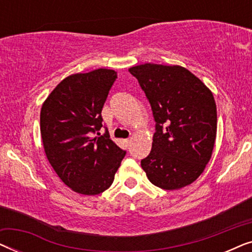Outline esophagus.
I'll return each instance as SVG.
<instances>
[{"label": "esophagus", "mask_w": 252, "mask_h": 252, "mask_svg": "<svg viewBox=\"0 0 252 252\" xmlns=\"http://www.w3.org/2000/svg\"><path fill=\"white\" fill-rule=\"evenodd\" d=\"M125 143H126L127 147H130V144H132V139H126Z\"/></svg>", "instance_id": "obj_1"}]
</instances>
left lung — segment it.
Returning a JSON list of instances; mask_svg holds the SVG:
<instances>
[{"label": "left lung", "mask_w": 252, "mask_h": 252, "mask_svg": "<svg viewBox=\"0 0 252 252\" xmlns=\"http://www.w3.org/2000/svg\"><path fill=\"white\" fill-rule=\"evenodd\" d=\"M156 122L153 148L141 166L151 184L165 190L190 185L211 158L217 135L212 92L179 65L146 63L130 67Z\"/></svg>", "instance_id": "1"}]
</instances>
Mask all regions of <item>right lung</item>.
I'll use <instances>...</instances> for the list:
<instances>
[{"label":"right lung","instance_id":"right-lung-1","mask_svg":"<svg viewBox=\"0 0 252 252\" xmlns=\"http://www.w3.org/2000/svg\"><path fill=\"white\" fill-rule=\"evenodd\" d=\"M116 78L108 68L68 75L41 108L44 153L61 180L78 194L106 190L126 155L108 132L93 136L103 126L101 112Z\"/></svg>","mask_w":252,"mask_h":252}]
</instances>
